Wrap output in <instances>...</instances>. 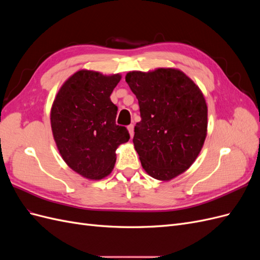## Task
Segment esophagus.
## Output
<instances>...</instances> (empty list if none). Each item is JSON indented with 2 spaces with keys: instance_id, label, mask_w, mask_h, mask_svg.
<instances>
[{
  "instance_id": "34e87169",
  "label": "esophagus",
  "mask_w": 260,
  "mask_h": 260,
  "mask_svg": "<svg viewBox=\"0 0 260 260\" xmlns=\"http://www.w3.org/2000/svg\"><path fill=\"white\" fill-rule=\"evenodd\" d=\"M128 131H129L130 137L133 138V136H135V125H133V124H129V125H128Z\"/></svg>"
}]
</instances>
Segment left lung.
<instances>
[{"label":"left lung","instance_id":"1","mask_svg":"<svg viewBox=\"0 0 260 260\" xmlns=\"http://www.w3.org/2000/svg\"><path fill=\"white\" fill-rule=\"evenodd\" d=\"M139 101L133 144L148 176L169 181L190 168L207 136V104L190 77L177 68L129 72Z\"/></svg>","mask_w":260,"mask_h":260}]
</instances>
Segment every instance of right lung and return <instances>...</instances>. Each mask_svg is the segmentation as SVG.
Listing matches in <instances>:
<instances>
[{"label":"right lung","mask_w":260,"mask_h":260,"mask_svg":"<svg viewBox=\"0 0 260 260\" xmlns=\"http://www.w3.org/2000/svg\"><path fill=\"white\" fill-rule=\"evenodd\" d=\"M120 74L81 69L62 83L51 108V128L61 158L78 175L101 180L114 169L116 149L128 130L116 124L111 94Z\"/></svg>","instance_id":"1"}]
</instances>
